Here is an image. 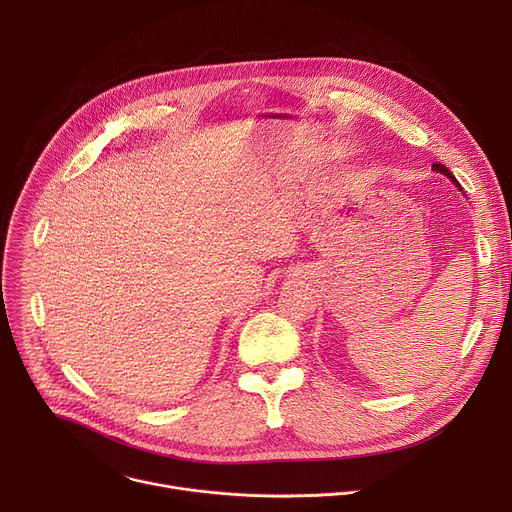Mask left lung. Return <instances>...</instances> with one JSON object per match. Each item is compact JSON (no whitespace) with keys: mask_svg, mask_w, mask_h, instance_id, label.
Segmentation results:
<instances>
[{"mask_svg":"<svg viewBox=\"0 0 512 512\" xmlns=\"http://www.w3.org/2000/svg\"><path fill=\"white\" fill-rule=\"evenodd\" d=\"M431 170H435V172H442L444 176H448V178H450V180H452V182H454V184H456V186L462 190V186L458 184V180L454 178V174H452V172H450V170H448L444 164H433V166H431Z\"/></svg>","mask_w":512,"mask_h":512,"instance_id":"left-lung-1","label":"left lung"}]
</instances>
